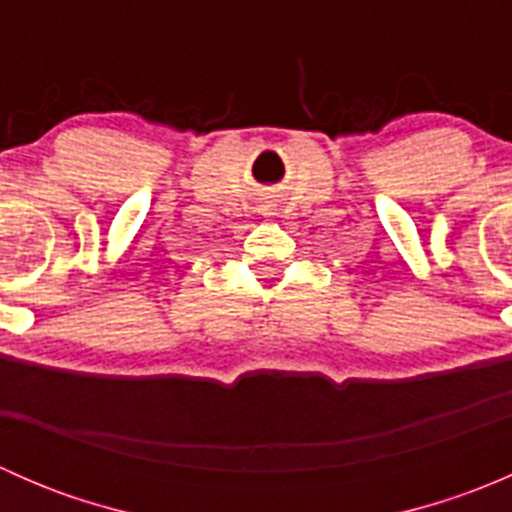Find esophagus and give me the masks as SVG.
<instances>
[{"mask_svg": "<svg viewBox=\"0 0 512 512\" xmlns=\"http://www.w3.org/2000/svg\"><path fill=\"white\" fill-rule=\"evenodd\" d=\"M260 210H262V213H265V215H272V213H270V210H272V208H270V205H262V208H260Z\"/></svg>", "mask_w": 512, "mask_h": 512, "instance_id": "obj_1", "label": "esophagus"}]
</instances>
